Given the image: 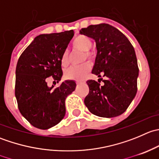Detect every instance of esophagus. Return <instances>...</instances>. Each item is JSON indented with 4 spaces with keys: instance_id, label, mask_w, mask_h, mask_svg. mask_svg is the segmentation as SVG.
<instances>
[{
    "instance_id": "1",
    "label": "esophagus",
    "mask_w": 159,
    "mask_h": 159,
    "mask_svg": "<svg viewBox=\"0 0 159 159\" xmlns=\"http://www.w3.org/2000/svg\"><path fill=\"white\" fill-rule=\"evenodd\" d=\"M76 83H77V84H81V81H76Z\"/></svg>"
}]
</instances>
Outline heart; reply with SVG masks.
I'll use <instances>...</instances> for the list:
<instances>
[{
  "instance_id": "heart-1",
  "label": "heart",
  "mask_w": 159,
  "mask_h": 159,
  "mask_svg": "<svg viewBox=\"0 0 159 159\" xmlns=\"http://www.w3.org/2000/svg\"><path fill=\"white\" fill-rule=\"evenodd\" d=\"M72 45L75 48L81 50L83 51H85V56L88 58H91V53L89 50L92 47V42L88 37L84 35H80L78 36L72 42ZM61 62L63 67L68 66L69 63L68 60V51H64L61 58ZM91 66L89 63H85L80 66H71L65 71V76L68 79L76 80V81H81L84 78V77L89 73Z\"/></svg>"
}]
</instances>
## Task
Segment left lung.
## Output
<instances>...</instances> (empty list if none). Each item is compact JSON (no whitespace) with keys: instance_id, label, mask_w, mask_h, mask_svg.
Here are the masks:
<instances>
[{"instance_id":"left-lung-1","label":"left lung","mask_w":159,"mask_h":159,"mask_svg":"<svg viewBox=\"0 0 159 159\" xmlns=\"http://www.w3.org/2000/svg\"><path fill=\"white\" fill-rule=\"evenodd\" d=\"M80 34L95 41L97 54L92 74L106 77L102 85L99 81H87L89 93L84 105L97 116H118L125 111L137 92L139 67L134 48L119 30L108 24L90 25Z\"/></svg>"}]
</instances>
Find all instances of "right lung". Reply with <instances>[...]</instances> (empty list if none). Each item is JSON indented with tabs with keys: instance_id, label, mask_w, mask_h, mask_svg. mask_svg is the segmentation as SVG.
Here are the masks:
<instances>
[{
	"instance_id": "right-lung-1",
	"label": "right lung",
	"mask_w": 159,
	"mask_h": 159,
	"mask_svg": "<svg viewBox=\"0 0 159 159\" xmlns=\"http://www.w3.org/2000/svg\"><path fill=\"white\" fill-rule=\"evenodd\" d=\"M74 30L37 36L18 59L16 68L15 96L24 118L40 129L58 124L65 115V99L76 88L73 80L63 81L57 89L48 85L47 78L61 81V58Z\"/></svg>"
}]
</instances>
